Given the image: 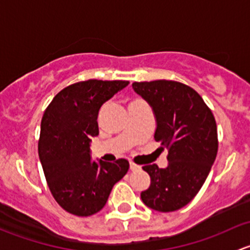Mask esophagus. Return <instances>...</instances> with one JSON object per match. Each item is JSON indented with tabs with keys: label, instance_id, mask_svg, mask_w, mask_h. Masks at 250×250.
I'll list each match as a JSON object with an SVG mask.
<instances>
[{
	"label": "esophagus",
	"instance_id": "obj_1",
	"mask_svg": "<svg viewBox=\"0 0 250 250\" xmlns=\"http://www.w3.org/2000/svg\"><path fill=\"white\" fill-rule=\"evenodd\" d=\"M129 168H130V170H132V172H137V170H140V166L134 165L133 162L129 163Z\"/></svg>",
	"mask_w": 250,
	"mask_h": 250
}]
</instances>
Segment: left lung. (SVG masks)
Returning <instances> with one entry per match:
<instances>
[{
	"instance_id": "left-lung-1",
	"label": "left lung",
	"mask_w": 250,
	"mask_h": 250,
	"mask_svg": "<svg viewBox=\"0 0 250 250\" xmlns=\"http://www.w3.org/2000/svg\"><path fill=\"white\" fill-rule=\"evenodd\" d=\"M132 87L153 111V138L168 148L167 167H143L151 184L140 193L141 200L153 210H178L197 195L215 161V120L201 95L180 82L157 80Z\"/></svg>"
}]
</instances>
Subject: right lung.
<instances>
[{
	"instance_id": "obj_1",
	"label": "right lung",
	"mask_w": 250,
	"mask_h": 250,
	"mask_svg": "<svg viewBox=\"0 0 250 250\" xmlns=\"http://www.w3.org/2000/svg\"><path fill=\"white\" fill-rule=\"evenodd\" d=\"M128 81L88 80L60 90L41 121L39 156L50 192L59 206L77 216L104 208L111 190L129 163L92 161L90 141L99 134V110Z\"/></svg>"
}]
</instances>
